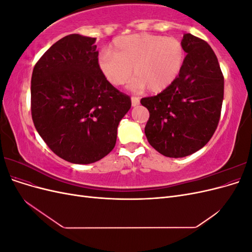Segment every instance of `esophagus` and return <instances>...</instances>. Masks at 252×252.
<instances>
[{
    "mask_svg": "<svg viewBox=\"0 0 252 252\" xmlns=\"http://www.w3.org/2000/svg\"><path fill=\"white\" fill-rule=\"evenodd\" d=\"M140 104V98L138 96H131V105L132 107H135Z\"/></svg>",
    "mask_w": 252,
    "mask_h": 252,
    "instance_id": "1",
    "label": "esophagus"
}]
</instances>
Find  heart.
<instances>
[{"label":"heart","mask_w":252,"mask_h":252,"mask_svg":"<svg viewBox=\"0 0 252 252\" xmlns=\"http://www.w3.org/2000/svg\"><path fill=\"white\" fill-rule=\"evenodd\" d=\"M184 61L185 51L178 39L142 32L116 37L110 48L100 53L97 65L113 86L124 85L132 71V90L147 87L151 93H159L178 78Z\"/></svg>","instance_id":"heart-1"}]
</instances>
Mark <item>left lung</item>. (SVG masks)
I'll return each instance as SVG.
<instances>
[{"instance_id":"left-lung-1","label":"left lung","mask_w":252,"mask_h":252,"mask_svg":"<svg viewBox=\"0 0 252 252\" xmlns=\"http://www.w3.org/2000/svg\"><path fill=\"white\" fill-rule=\"evenodd\" d=\"M182 45L187 56L178 78L161 94L141 100L149 111L146 138L168 158L190 156L209 142L224 97L223 73L208 43L186 33Z\"/></svg>"}]
</instances>
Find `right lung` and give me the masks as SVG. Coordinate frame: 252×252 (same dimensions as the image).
Instances as JSON below:
<instances>
[{
    "mask_svg": "<svg viewBox=\"0 0 252 252\" xmlns=\"http://www.w3.org/2000/svg\"><path fill=\"white\" fill-rule=\"evenodd\" d=\"M95 37L69 34L37 61L32 77V116L41 138L73 164L107 156L120 121L131 107L98 69Z\"/></svg>",
    "mask_w": 252,
    "mask_h": 252,
    "instance_id": "add662e5",
    "label": "right lung"
}]
</instances>
